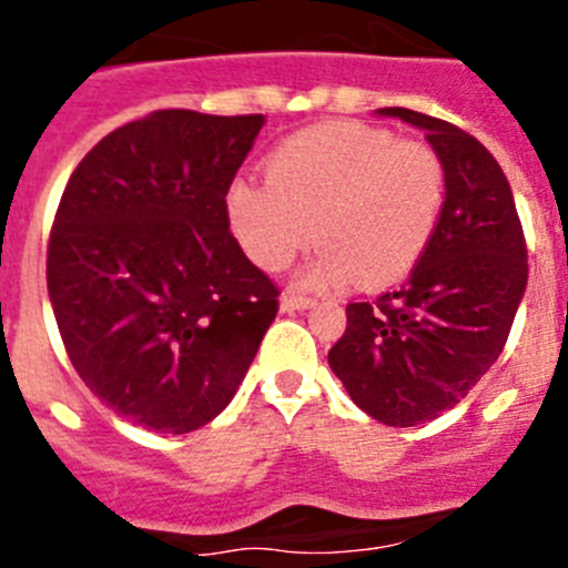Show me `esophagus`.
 Instances as JSON below:
<instances>
[{
    "instance_id": "esophagus-1",
    "label": "esophagus",
    "mask_w": 568,
    "mask_h": 568,
    "mask_svg": "<svg viewBox=\"0 0 568 568\" xmlns=\"http://www.w3.org/2000/svg\"><path fill=\"white\" fill-rule=\"evenodd\" d=\"M315 301L313 298H304V295H295V293H284L281 295V313H304V310L313 307Z\"/></svg>"
}]
</instances>
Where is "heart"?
Listing matches in <instances>:
<instances>
[{"mask_svg":"<svg viewBox=\"0 0 568 568\" xmlns=\"http://www.w3.org/2000/svg\"><path fill=\"white\" fill-rule=\"evenodd\" d=\"M446 202V173L429 144L389 130L329 122L290 135L267 159V182L230 184L227 227L255 267L278 273L301 250H324L304 281L389 287L426 253Z\"/></svg>","mask_w":568,"mask_h":568,"instance_id":"heart-1","label":"heart"}]
</instances>
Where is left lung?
I'll return each mask as SVG.
<instances>
[{
    "label": "left lung",
    "mask_w": 568,
    "mask_h": 568,
    "mask_svg": "<svg viewBox=\"0 0 568 568\" xmlns=\"http://www.w3.org/2000/svg\"><path fill=\"white\" fill-rule=\"evenodd\" d=\"M375 113L424 130L444 162L446 202L404 287L349 304L327 358L369 418L415 426L453 409L504 353L529 264L509 182L478 139L406 108Z\"/></svg>",
    "instance_id": "1"
}]
</instances>
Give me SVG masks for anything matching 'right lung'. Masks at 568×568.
<instances>
[{"label":"right lung","instance_id":"right-lung-1","mask_svg":"<svg viewBox=\"0 0 568 568\" xmlns=\"http://www.w3.org/2000/svg\"><path fill=\"white\" fill-rule=\"evenodd\" d=\"M264 122L155 110L104 135L59 202L48 295L64 349L90 393L150 433L222 413L278 313L224 215Z\"/></svg>","mask_w":568,"mask_h":568}]
</instances>
